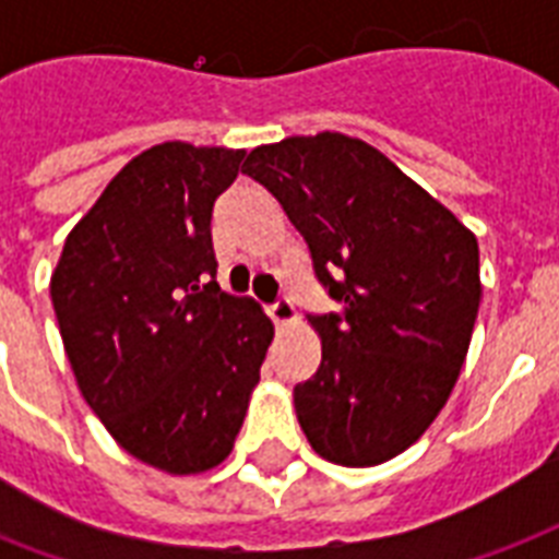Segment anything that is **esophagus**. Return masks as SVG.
<instances>
[{
  "instance_id": "obj_1",
  "label": "esophagus",
  "mask_w": 559,
  "mask_h": 559,
  "mask_svg": "<svg viewBox=\"0 0 559 559\" xmlns=\"http://www.w3.org/2000/svg\"><path fill=\"white\" fill-rule=\"evenodd\" d=\"M270 319L278 324V328H289V324L296 322V307H293L289 298H278V301L270 307Z\"/></svg>"
}]
</instances>
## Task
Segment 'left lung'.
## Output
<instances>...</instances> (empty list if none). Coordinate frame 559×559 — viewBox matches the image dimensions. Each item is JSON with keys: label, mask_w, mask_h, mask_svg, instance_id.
Masks as SVG:
<instances>
[{"label": "left lung", "mask_w": 559, "mask_h": 559, "mask_svg": "<svg viewBox=\"0 0 559 559\" xmlns=\"http://www.w3.org/2000/svg\"><path fill=\"white\" fill-rule=\"evenodd\" d=\"M307 240L342 313L310 316L322 362L293 391L324 461L373 467L432 426L459 380L481 301L476 235L362 139L289 135L249 153Z\"/></svg>", "instance_id": "obj_1"}]
</instances>
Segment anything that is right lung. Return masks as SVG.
<instances>
[{
    "label": "right lung",
    "mask_w": 559,
    "mask_h": 559,
    "mask_svg": "<svg viewBox=\"0 0 559 559\" xmlns=\"http://www.w3.org/2000/svg\"><path fill=\"white\" fill-rule=\"evenodd\" d=\"M243 156L153 144L78 219L51 272L83 400L121 450L170 476L228 459L275 333L258 301L209 281L211 209Z\"/></svg>",
    "instance_id": "add662e5"
}]
</instances>
